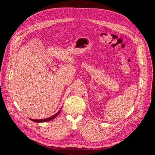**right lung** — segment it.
<instances>
[{"label":"right lung","instance_id":"1","mask_svg":"<svg viewBox=\"0 0 155 155\" xmlns=\"http://www.w3.org/2000/svg\"><path fill=\"white\" fill-rule=\"evenodd\" d=\"M61 109L57 112V113L56 114H55L54 115H53L52 116H51V117H50V118H46V119H41V120H34V119H30L31 121H35V122H37V123H41V122H45V121H50V120H53V119H54L56 116H57L58 114H59V113L60 112V111H61Z\"/></svg>","mask_w":155,"mask_h":155}]
</instances>
